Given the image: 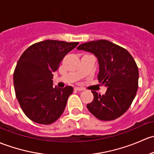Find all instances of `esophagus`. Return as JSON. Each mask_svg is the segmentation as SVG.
<instances>
[{
    "label": "esophagus",
    "mask_w": 154,
    "mask_h": 154,
    "mask_svg": "<svg viewBox=\"0 0 154 154\" xmlns=\"http://www.w3.org/2000/svg\"><path fill=\"white\" fill-rule=\"evenodd\" d=\"M75 90H76V91H82V90H84L83 88H75Z\"/></svg>",
    "instance_id": "1"
}]
</instances>
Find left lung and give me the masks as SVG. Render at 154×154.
Here are the masks:
<instances>
[{
    "label": "left lung",
    "instance_id": "left-lung-1",
    "mask_svg": "<svg viewBox=\"0 0 154 154\" xmlns=\"http://www.w3.org/2000/svg\"><path fill=\"white\" fill-rule=\"evenodd\" d=\"M77 49L97 57L98 80L107 88L102 96L92 91L94 99L87 104L89 111L102 121L120 117L131 105L139 87V69L135 60L128 50L107 40L85 43Z\"/></svg>",
    "mask_w": 154,
    "mask_h": 154
}]
</instances>
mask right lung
<instances>
[{
  "instance_id": "right-lung-1",
  "label": "right lung",
  "mask_w": 154,
  "mask_h": 154,
  "mask_svg": "<svg viewBox=\"0 0 154 154\" xmlns=\"http://www.w3.org/2000/svg\"><path fill=\"white\" fill-rule=\"evenodd\" d=\"M79 42L46 40L28 47L19 58L13 73L15 96L32 121L50 125L64 112L73 88L53 87V72Z\"/></svg>"
}]
</instances>
